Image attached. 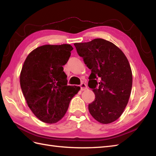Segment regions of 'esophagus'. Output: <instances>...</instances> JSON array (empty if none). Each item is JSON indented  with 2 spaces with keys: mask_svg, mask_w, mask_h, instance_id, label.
<instances>
[{
  "mask_svg": "<svg viewBox=\"0 0 156 156\" xmlns=\"http://www.w3.org/2000/svg\"><path fill=\"white\" fill-rule=\"evenodd\" d=\"M80 87L81 90H86V89L87 88V85L85 83H84V82H82V83H81V84L80 85Z\"/></svg>",
  "mask_w": 156,
  "mask_h": 156,
  "instance_id": "1",
  "label": "esophagus"
}]
</instances>
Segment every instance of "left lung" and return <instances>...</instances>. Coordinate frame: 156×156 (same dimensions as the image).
<instances>
[{"instance_id":"1","label":"left lung","mask_w":156,"mask_h":156,"mask_svg":"<svg viewBox=\"0 0 156 156\" xmlns=\"http://www.w3.org/2000/svg\"><path fill=\"white\" fill-rule=\"evenodd\" d=\"M91 69L88 87L95 94L88 105L90 115L102 124L117 120L127 106L132 88L131 69L120 49L103 39L74 44Z\"/></svg>"}]
</instances>
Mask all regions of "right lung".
I'll use <instances>...</instances> for the list:
<instances>
[{
	"instance_id": "1",
	"label": "right lung",
	"mask_w": 156,
	"mask_h": 156,
	"mask_svg": "<svg viewBox=\"0 0 156 156\" xmlns=\"http://www.w3.org/2000/svg\"><path fill=\"white\" fill-rule=\"evenodd\" d=\"M72 49L69 44L42 45L32 51L23 64L20 75L22 92L29 108L44 122L60 120L80 89L67 84L63 68Z\"/></svg>"
}]
</instances>
